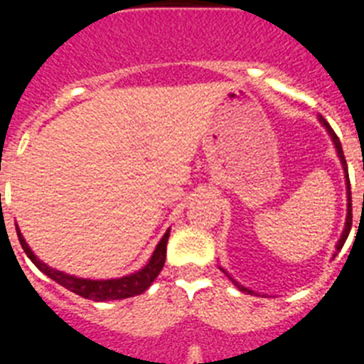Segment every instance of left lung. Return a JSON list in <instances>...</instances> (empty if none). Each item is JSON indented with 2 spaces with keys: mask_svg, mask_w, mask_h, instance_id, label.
<instances>
[{
  "mask_svg": "<svg viewBox=\"0 0 364 364\" xmlns=\"http://www.w3.org/2000/svg\"><path fill=\"white\" fill-rule=\"evenodd\" d=\"M319 120H321V124H323L324 127H326V131H328V133H330V136H332L333 144H336L337 154H339V159H341V164H343V169H345V173H346V188H348V215H346V226H345V231H343V235H341L339 242H337V252H339L341 247H343V244H345V240L348 239V233H350V230H352V193H350L348 166H346L345 153H343V147H341V140H339V136H337V134L333 133V129H332V127H330V124H328V122L324 120L323 117H319ZM230 279H231V277H230ZM231 281H233V279H231ZM233 284L237 286V288H239L240 291H247V294H255V291L247 290V288H244V286H240L239 282H237V281H233Z\"/></svg>",
  "mask_w": 364,
  "mask_h": 364,
  "instance_id": "1",
  "label": "left lung"
}]
</instances>
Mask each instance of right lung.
I'll return each mask as SVG.
<instances>
[{"mask_svg":"<svg viewBox=\"0 0 364 364\" xmlns=\"http://www.w3.org/2000/svg\"><path fill=\"white\" fill-rule=\"evenodd\" d=\"M18 239L23 252L27 253L28 259L41 269V272L50 277L53 281H56L58 284H62L63 288L70 290L73 294L80 295V297L91 299V301H114V299H127L134 297V295H140L147 290L151 286V282L159 277V273L162 272L164 264H166V247H167V239H169V230L166 231V235L162 237V240L159 242L156 250H154L153 257L149 259L146 266H144L140 272L133 273V275H127V277L122 279H109V281H91V279H78L73 277V275H67L63 272H58V269L49 268L47 264H43L40 259H38L34 253L31 252V247L27 246L25 239L21 237L18 230Z\"/></svg>","mask_w":364,"mask_h":364,"instance_id":"obj_1","label":"right lung"}]
</instances>
